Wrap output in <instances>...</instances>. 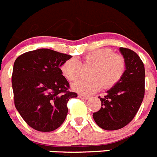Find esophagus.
<instances>
[{
  "mask_svg": "<svg viewBox=\"0 0 157 157\" xmlns=\"http://www.w3.org/2000/svg\"><path fill=\"white\" fill-rule=\"evenodd\" d=\"M78 98H81V99H83V100H87L90 98V97H89V96L83 95V94H79V95H78Z\"/></svg>",
  "mask_w": 157,
  "mask_h": 157,
  "instance_id": "1",
  "label": "esophagus"
}]
</instances>
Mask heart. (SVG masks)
I'll return each mask as SVG.
<instances>
[{"label": "heart", "mask_w": 157, "mask_h": 157, "mask_svg": "<svg viewBox=\"0 0 157 157\" xmlns=\"http://www.w3.org/2000/svg\"><path fill=\"white\" fill-rule=\"evenodd\" d=\"M82 66H90V78L75 82L72 89L80 94H92L102 86L108 90L116 86L125 73L126 60L111 48H100L85 55L79 61L75 58L67 59L60 66V71L67 81L75 82L81 75Z\"/></svg>", "instance_id": "b5f03b06"}]
</instances>
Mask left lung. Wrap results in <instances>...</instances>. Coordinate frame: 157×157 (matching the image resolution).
Here are the masks:
<instances>
[{
	"label": "left lung",
	"instance_id": "1",
	"mask_svg": "<svg viewBox=\"0 0 157 157\" xmlns=\"http://www.w3.org/2000/svg\"><path fill=\"white\" fill-rule=\"evenodd\" d=\"M126 60V71L116 86L99 97L101 108L93 114L101 128L116 130L127 126L136 116L145 95V67L138 54L120 48Z\"/></svg>",
	"mask_w": 157,
	"mask_h": 157
}]
</instances>
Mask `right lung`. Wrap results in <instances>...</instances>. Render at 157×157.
Returning <instances> with one entry per match:
<instances>
[{
	"mask_svg": "<svg viewBox=\"0 0 157 157\" xmlns=\"http://www.w3.org/2000/svg\"><path fill=\"white\" fill-rule=\"evenodd\" d=\"M71 58L67 54L40 48L18 56L12 75L14 103L33 129L49 132L61 126L68 112L67 102L77 94L69 90L60 66Z\"/></svg>",
	"mask_w": 157,
	"mask_h": 157,
	"instance_id": "1",
	"label": "right lung"
}]
</instances>
